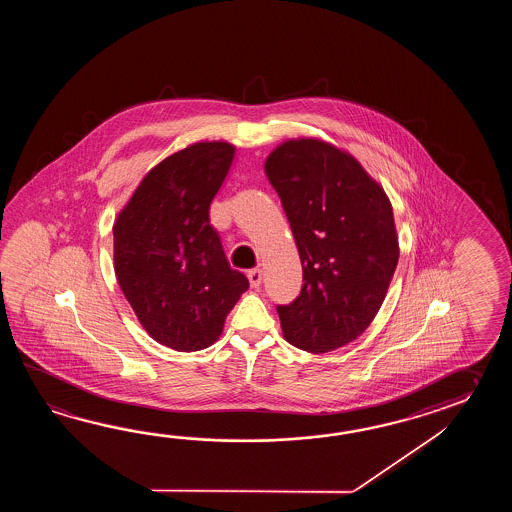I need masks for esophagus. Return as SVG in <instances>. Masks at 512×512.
I'll use <instances>...</instances> for the list:
<instances>
[{
  "label": "esophagus",
  "instance_id": "esophagus-1",
  "mask_svg": "<svg viewBox=\"0 0 512 512\" xmlns=\"http://www.w3.org/2000/svg\"><path fill=\"white\" fill-rule=\"evenodd\" d=\"M261 280H263V274H261L260 269L249 271V282H251L252 289H258L261 285Z\"/></svg>",
  "mask_w": 512,
  "mask_h": 512
}]
</instances>
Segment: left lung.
Segmentation results:
<instances>
[{"label": "left lung", "instance_id": "left-lung-1", "mask_svg": "<svg viewBox=\"0 0 512 512\" xmlns=\"http://www.w3.org/2000/svg\"><path fill=\"white\" fill-rule=\"evenodd\" d=\"M304 269L283 338L327 353L359 338L379 313L399 261L390 197L351 153L316 137L287 139L265 159Z\"/></svg>", "mask_w": 512, "mask_h": 512}]
</instances>
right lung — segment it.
Segmentation results:
<instances>
[{
    "mask_svg": "<svg viewBox=\"0 0 512 512\" xmlns=\"http://www.w3.org/2000/svg\"><path fill=\"white\" fill-rule=\"evenodd\" d=\"M236 155L227 141H201L155 164L113 225L120 291L144 331L175 351H199L223 333L225 318L249 289L230 267L210 203Z\"/></svg>",
    "mask_w": 512,
    "mask_h": 512,
    "instance_id": "add662e5",
    "label": "right lung"
}]
</instances>
